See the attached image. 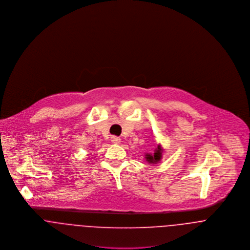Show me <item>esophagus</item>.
<instances>
[{
  "label": "esophagus",
  "instance_id": "1",
  "mask_svg": "<svg viewBox=\"0 0 250 250\" xmlns=\"http://www.w3.org/2000/svg\"><path fill=\"white\" fill-rule=\"evenodd\" d=\"M111 141L113 143H115V144H119L121 142V139L117 137V136H112Z\"/></svg>",
  "mask_w": 250,
  "mask_h": 250
}]
</instances>
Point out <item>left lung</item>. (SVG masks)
I'll return each mask as SVG.
<instances>
[{
	"instance_id": "1",
	"label": "left lung",
	"mask_w": 250,
	"mask_h": 250,
	"mask_svg": "<svg viewBox=\"0 0 250 250\" xmlns=\"http://www.w3.org/2000/svg\"><path fill=\"white\" fill-rule=\"evenodd\" d=\"M162 152H163V149L161 148L160 146H157V148H155V151L153 153V155L151 154H148L146 153V159L148 163H151V164H156L157 162H159L162 158Z\"/></svg>"
}]
</instances>
